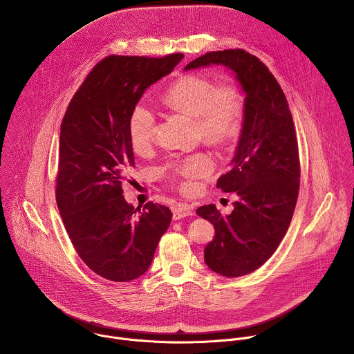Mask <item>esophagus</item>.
Instances as JSON below:
<instances>
[{
  "mask_svg": "<svg viewBox=\"0 0 354 354\" xmlns=\"http://www.w3.org/2000/svg\"><path fill=\"white\" fill-rule=\"evenodd\" d=\"M187 216H193V207L190 205L179 203L174 207V220H180Z\"/></svg>",
  "mask_w": 354,
  "mask_h": 354,
  "instance_id": "obj_1",
  "label": "esophagus"
}]
</instances>
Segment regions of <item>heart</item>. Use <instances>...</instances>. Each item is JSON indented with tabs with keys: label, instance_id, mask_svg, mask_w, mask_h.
<instances>
[{
	"label": "heart",
	"instance_id": "1",
	"mask_svg": "<svg viewBox=\"0 0 354 354\" xmlns=\"http://www.w3.org/2000/svg\"><path fill=\"white\" fill-rule=\"evenodd\" d=\"M162 99L172 111L194 119L198 136L210 145H223L239 131L242 100L234 84L216 85L210 78L189 74L174 81ZM127 131L131 148L136 153H144L156 133L153 111L144 105H137L130 113ZM210 169V160L196 154L168 167L167 175L183 190H189L192 179L209 174Z\"/></svg>",
	"mask_w": 354,
	"mask_h": 354
}]
</instances>
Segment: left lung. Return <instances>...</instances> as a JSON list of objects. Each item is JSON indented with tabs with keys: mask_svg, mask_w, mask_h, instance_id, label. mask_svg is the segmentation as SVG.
<instances>
[{
	"mask_svg": "<svg viewBox=\"0 0 354 354\" xmlns=\"http://www.w3.org/2000/svg\"><path fill=\"white\" fill-rule=\"evenodd\" d=\"M213 64L231 70L245 95L230 171L217 180V187L235 192L238 200L227 216L214 205L196 213L216 230L205 248L206 265L221 276L239 277L259 269L288 230L299 189L298 144L286 95L258 57L241 48L210 52L185 71Z\"/></svg>",
	"mask_w": 354,
	"mask_h": 354,
	"instance_id": "1",
	"label": "left lung"
}]
</instances>
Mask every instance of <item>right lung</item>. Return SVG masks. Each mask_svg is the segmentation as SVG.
Wrapping results in <instances>:
<instances>
[{
	"label": "right lung",
	"mask_w": 354,
	"mask_h": 354,
	"mask_svg": "<svg viewBox=\"0 0 354 354\" xmlns=\"http://www.w3.org/2000/svg\"><path fill=\"white\" fill-rule=\"evenodd\" d=\"M183 55L109 56L73 96L62 123L56 200L84 263L112 281L142 276L172 213L149 201L134 209L122 180L134 168L127 123L148 86L172 73Z\"/></svg>",
	"instance_id": "add662e5"
}]
</instances>
